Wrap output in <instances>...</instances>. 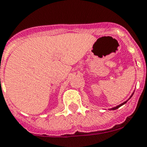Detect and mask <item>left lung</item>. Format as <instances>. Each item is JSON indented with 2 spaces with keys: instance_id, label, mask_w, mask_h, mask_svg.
<instances>
[{
  "instance_id": "obj_1",
  "label": "left lung",
  "mask_w": 147,
  "mask_h": 147,
  "mask_svg": "<svg viewBox=\"0 0 147 147\" xmlns=\"http://www.w3.org/2000/svg\"><path fill=\"white\" fill-rule=\"evenodd\" d=\"M132 95H131V97H130L129 98H132ZM126 102H127V101H125L124 103H122V104H121V105H118V106H116V107H115V108H112V109H111V110H115V109H119V108L120 106H122V105H124V104H125L126 103Z\"/></svg>"
}]
</instances>
